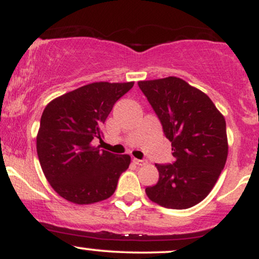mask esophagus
Wrapping results in <instances>:
<instances>
[{"label":"esophagus","mask_w":259,"mask_h":259,"mask_svg":"<svg viewBox=\"0 0 259 259\" xmlns=\"http://www.w3.org/2000/svg\"><path fill=\"white\" fill-rule=\"evenodd\" d=\"M133 162L135 163V164L138 165H146L147 164V160H144V159H138V158H134Z\"/></svg>","instance_id":"34e87169"}]
</instances>
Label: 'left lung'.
<instances>
[{
  "instance_id": "obj_1",
  "label": "left lung",
  "mask_w": 259,
  "mask_h": 259,
  "mask_svg": "<svg viewBox=\"0 0 259 259\" xmlns=\"http://www.w3.org/2000/svg\"><path fill=\"white\" fill-rule=\"evenodd\" d=\"M171 142L175 162L156 164L158 183L146 195L159 206L186 209L212 191L228 158L224 115L204 92L177 76L139 81Z\"/></svg>"
}]
</instances>
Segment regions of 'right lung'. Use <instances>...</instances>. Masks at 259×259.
<instances>
[{
	"mask_svg": "<svg viewBox=\"0 0 259 259\" xmlns=\"http://www.w3.org/2000/svg\"><path fill=\"white\" fill-rule=\"evenodd\" d=\"M134 86L130 82H92L45 107L36 136L40 165L52 189L75 204H91L114 194L129 168V154L92 146L113 106Z\"/></svg>",
	"mask_w": 259,
	"mask_h": 259,
	"instance_id": "add662e5",
	"label": "right lung"
}]
</instances>
